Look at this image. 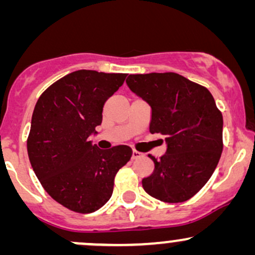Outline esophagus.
<instances>
[{
    "instance_id": "1",
    "label": "esophagus",
    "mask_w": 255,
    "mask_h": 255,
    "mask_svg": "<svg viewBox=\"0 0 255 255\" xmlns=\"http://www.w3.org/2000/svg\"><path fill=\"white\" fill-rule=\"evenodd\" d=\"M141 156H142L141 152H139V151L134 150V151H133V153H131V159H136V158H140Z\"/></svg>"
}]
</instances>
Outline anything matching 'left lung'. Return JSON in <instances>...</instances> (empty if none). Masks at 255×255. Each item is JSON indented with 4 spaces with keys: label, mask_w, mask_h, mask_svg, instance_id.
<instances>
[{
    "label": "left lung",
    "mask_w": 255,
    "mask_h": 255,
    "mask_svg": "<svg viewBox=\"0 0 255 255\" xmlns=\"http://www.w3.org/2000/svg\"><path fill=\"white\" fill-rule=\"evenodd\" d=\"M129 89L150 104V131L168 144L154 170L142 178L151 197L183 203L206 184L223 151V116L206 87L177 73L130 74Z\"/></svg>",
    "instance_id": "8db88e82"
}]
</instances>
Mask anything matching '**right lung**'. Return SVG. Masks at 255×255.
<instances>
[{"mask_svg": "<svg viewBox=\"0 0 255 255\" xmlns=\"http://www.w3.org/2000/svg\"><path fill=\"white\" fill-rule=\"evenodd\" d=\"M127 74L81 69L50 85L38 99L27 137L28 158L43 188L78 213L109 200L114 180L130 159L127 145L101 150L89 136L102 124L104 103Z\"/></svg>", "mask_w": 255, "mask_h": 255, "instance_id": "right-lung-1", "label": "right lung"}]
</instances>
